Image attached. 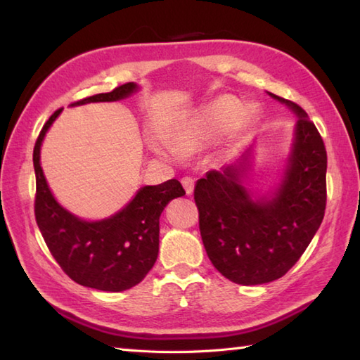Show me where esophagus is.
<instances>
[{
    "label": "esophagus",
    "mask_w": 360,
    "mask_h": 360,
    "mask_svg": "<svg viewBox=\"0 0 360 360\" xmlns=\"http://www.w3.org/2000/svg\"><path fill=\"white\" fill-rule=\"evenodd\" d=\"M182 187H184L186 193L187 195H192L193 193V188H195V181L192 178H182Z\"/></svg>",
    "instance_id": "esophagus-1"
}]
</instances>
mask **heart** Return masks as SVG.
<instances>
[{
	"label": "heart",
	"mask_w": 360,
	"mask_h": 360,
	"mask_svg": "<svg viewBox=\"0 0 360 360\" xmlns=\"http://www.w3.org/2000/svg\"><path fill=\"white\" fill-rule=\"evenodd\" d=\"M241 108L243 105L238 98L232 96L217 97L193 116L176 125L170 133L172 145H159V151L172 156H178L179 153H195L231 131L240 117Z\"/></svg>",
	"instance_id": "1"
}]
</instances>
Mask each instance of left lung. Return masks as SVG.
I'll use <instances>...</instances> for the list:
<instances>
[{"instance_id": "obj_1", "label": "left lung", "mask_w": 360, "mask_h": 360, "mask_svg": "<svg viewBox=\"0 0 360 360\" xmlns=\"http://www.w3.org/2000/svg\"><path fill=\"white\" fill-rule=\"evenodd\" d=\"M267 94L297 117L274 192L250 190V148L195 186L205 252L218 272L244 286L283 277L314 238L326 205V150L316 125L297 103Z\"/></svg>"}]
</instances>
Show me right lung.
Segmentation results:
<instances>
[{
  "instance_id": "1",
  "label": "right lung",
  "mask_w": 360,
  "mask_h": 360,
  "mask_svg": "<svg viewBox=\"0 0 360 360\" xmlns=\"http://www.w3.org/2000/svg\"><path fill=\"white\" fill-rule=\"evenodd\" d=\"M139 91L134 82L111 93L83 98L71 106L96 102H117ZM57 110L46 122L34 148L37 178L35 219L52 257L82 286L120 292L141 283L159 254V217L165 205L186 192L178 179L158 186H143L133 200L103 219L74 215L52 195L40 164L44 136L58 117Z\"/></svg>"
}]
</instances>
